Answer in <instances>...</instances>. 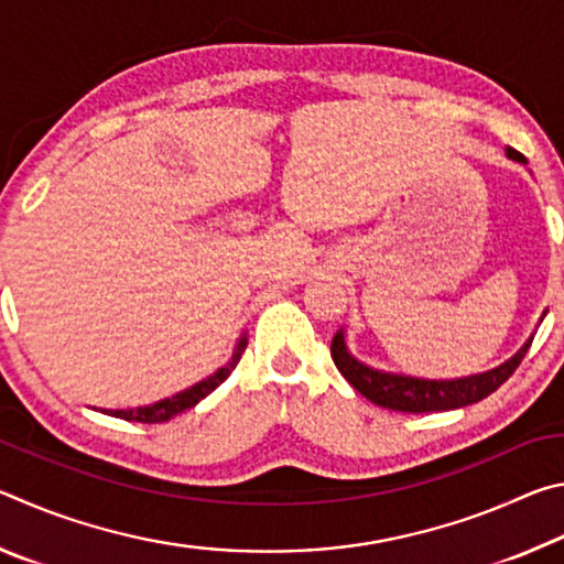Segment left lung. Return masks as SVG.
Segmentation results:
<instances>
[{
    "label": "left lung",
    "mask_w": 564,
    "mask_h": 564,
    "mask_svg": "<svg viewBox=\"0 0 564 564\" xmlns=\"http://www.w3.org/2000/svg\"><path fill=\"white\" fill-rule=\"evenodd\" d=\"M505 154L512 161H520V164H528L520 151L505 149ZM545 318V313H542ZM540 318V323H542ZM532 336L522 343V348L514 352L500 366H495L485 373H473L463 378H451V380H433V378H415L405 373H390V370H378L368 362L358 360L348 350L346 343V330H338L330 340V356L336 368L343 373V378L358 390L360 395H366L370 403L380 408L398 410V413H435V410H455L473 405L477 400L488 398L495 393L505 380H508L514 368L520 366L524 352H528Z\"/></svg>",
    "instance_id": "1"
}]
</instances>
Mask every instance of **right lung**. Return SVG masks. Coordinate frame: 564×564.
Instances as JSON below:
<instances>
[{"instance_id": "1", "label": "right lung", "mask_w": 564, "mask_h": 564, "mask_svg": "<svg viewBox=\"0 0 564 564\" xmlns=\"http://www.w3.org/2000/svg\"><path fill=\"white\" fill-rule=\"evenodd\" d=\"M246 346H248V338L243 333V336L238 338L236 348H234V356L228 358L226 366L218 368L216 373H212L208 378L198 380V383H194L191 388L181 390V393H176V395L156 400V403H151V405L127 408V410H104V413L113 415V417H121V420H131V423H166V420H171L174 415L184 413V410L194 408L196 403H202V400L208 393H214V390L221 386L228 376H231V370L238 366V360H241Z\"/></svg>"}]
</instances>
